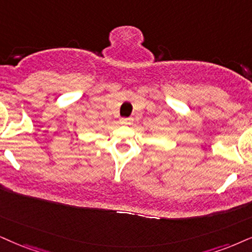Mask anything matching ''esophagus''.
<instances>
[{"label": "esophagus", "mask_w": 252, "mask_h": 252, "mask_svg": "<svg viewBox=\"0 0 252 252\" xmlns=\"http://www.w3.org/2000/svg\"><path fill=\"white\" fill-rule=\"evenodd\" d=\"M132 122L133 120L130 119V117H124V119L120 120V123L124 124V126H130V124H132Z\"/></svg>", "instance_id": "34e87169"}]
</instances>
